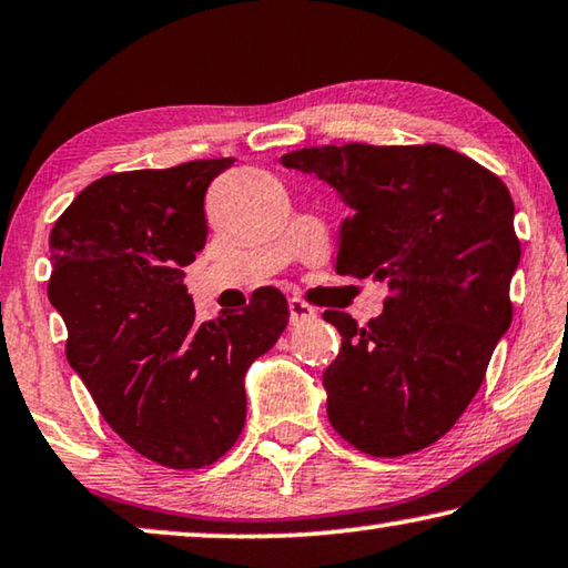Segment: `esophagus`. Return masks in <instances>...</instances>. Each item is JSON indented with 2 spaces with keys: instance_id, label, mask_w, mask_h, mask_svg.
I'll return each mask as SVG.
<instances>
[{
  "instance_id": "34e87169",
  "label": "esophagus",
  "mask_w": 568,
  "mask_h": 568,
  "mask_svg": "<svg viewBox=\"0 0 568 568\" xmlns=\"http://www.w3.org/2000/svg\"><path fill=\"white\" fill-rule=\"evenodd\" d=\"M287 308H291V321L293 323H305V321H313L318 316L316 308H313V305H308L305 301H301V298L287 301Z\"/></svg>"
}]
</instances>
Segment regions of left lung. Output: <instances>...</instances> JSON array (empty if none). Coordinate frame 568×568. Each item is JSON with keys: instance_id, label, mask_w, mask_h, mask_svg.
Instances as JSON below:
<instances>
[{"instance_id": "8db88e82", "label": "left lung", "mask_w": 568, "mask_h": 568, "mask_svg": "<svg viewBox=\"0 0 568 568\" xmlns=\"http://www.w3.org/2000/svg\"><path fill=\"white\" fill-rule=\"evenodd\" d=\"M281 161L348 206L336 273L389 285L364 328L344 311L323 313L341 333L323 372L333 429L374 457L429 447L478 394L513 321L520 242L508 186L439 143L311 146Z\"/></svg>"}]
</instances>
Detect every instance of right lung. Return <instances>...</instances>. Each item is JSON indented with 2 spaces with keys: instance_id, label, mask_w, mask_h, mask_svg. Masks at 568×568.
Instances as JSON below:
<instances>
[{
  "instance_id": "add662e5",
  "label": "right lung",
  "mask_w": 568,
  "mask_h": 568,
  "mask_svg": "<svg viewBox=\"0 0 568 568\" xmlns=\"http://www.w3.org/2000/svg\"><path fill=\"white\" fill-rule=\"evenodd\" d=\"M235 159L101 176L50 232L48 295L68 362L123 443L171 470L217 463L245 427V374L287 326L277 287L196 321L184 267L206 242L204 194Z\"/></svg>"
}]
</instances>
